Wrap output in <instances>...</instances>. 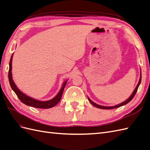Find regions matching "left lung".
Masks as SVG:
<instances>
[{"label": "left lung", "mask_w": 150, "mask_h": 150, "mask_svg": "<svg viewBox=\"0 0 150 150\" xmlns=\"http://www.w3.org/2000/svg\"><path fill=\"white\" fill-rule=\"evenodd\" d=\"M141 75H140V79H139V82H138L137 85L136 86V87L135 88V89H134V91H133L132 94H131V96L127 99V100H125V101H124L123 103H120V104H118L117 105H115V106H101V105H99L98 104H96V103H95L94 102H93V101H91V99L88 98V99H89V101H90V103H91L92 105H94V106L96 107V108H100V109H105V110H110V109H113V108H118V107H120L122 106H124L126 104H127L128 103H129L130 101L132 100V99H133V98L134 97V96H135L136 92L137 91V89L138 87H139L140 83H141Z\"/></svg>", "instance_id": "left-lung-1"}]
</instances>
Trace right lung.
I'll return each mask as SVG.
<instances>
[{"mask_svg":"<svg viewBox=\"0 0 150 150\" xmlns=\"http://www.w3.org/2000/svg\"><path fill=\"white\" fill-rule=\"evenodd\" d=\"M13 56V54H12V56H11L10 62H9L8 78H9V83L11 88H12V89L14 91V93H16L18 98L20 99V100L26 105L32 106V107H34V108H45V109L51 108H52L53 106L56 105L57 103L59 102L61 96H62L64 87L66 86L67 82V80L63 82L62 87L61 88L59 93L57 94L56 96L54 98H52V99H50L49 101H39V100H37V99H33L31 97L28 96L27 95H26L23 93H22V92L18 89L13 80L12 72H11V70H12Z\"/></svg>","mask_w":150,"mask_h":150,"instance_id":"right-lung-1","label":"right lung"}]
</instances>
